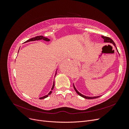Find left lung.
Instances as JSON below:
<instances>
[{"instance_id":"left-lung-1","label":"left lung","mask_w":129,"mask_h":129,"mask_svg":"<svg viewBox=\"0 0 129 129\" xmlns=\"http://www.w3.org/2000/svg\"><path fill=\"white\" fill-rule=\"evenodd\" d=\"M102 38H103L104 39V41L105 42H110V43H112V44H113V45H114L115 47H116V45L115 44V42H114V41H113L111 38H109V37H105V36H102ZM73 86H74V89H75V90L76 91V93H77L78 95H80V96L83 97V98L84 99H96V98H98V97H99L100 96H96V97H88V96H85L82 94H81V93H80L79 91H78L75 88V86H74V85L73 84Z\"/></svg>"}]
</instances>
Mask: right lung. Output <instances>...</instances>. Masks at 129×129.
I'll return each mask as SVG.
<instances>
[{
    "mask_svg": "<svg viewBox=\"0 0 129 129\" xmlns=\"http://www.w3.org/2000/svg\"><path fill=\"white\" fill-rule=\"evenodd\" d=\"M44 40L46 41H50V39H49L47 38H45V37H43V36H37V37H34V38H31V39H29V40H27L26 41H25V43L28 42H29V41H36V40ZM18 52H19V51H18ZM56 73L55 74V75H56ZM54 84H54V81L53 85V87H52L51 90H53V88H54ZM52 92V91H50L48 93V95H47L44 96H43V97H40V98H39V99H40V100H41V99H44L46 98V97H47L49 95H50V94H51Z\"/></svg>",
    "mask_w": 129,
    "mask_h": 129,
    "instance_id": "obj_1",
    "label": "right lung"
}]
</instances>
